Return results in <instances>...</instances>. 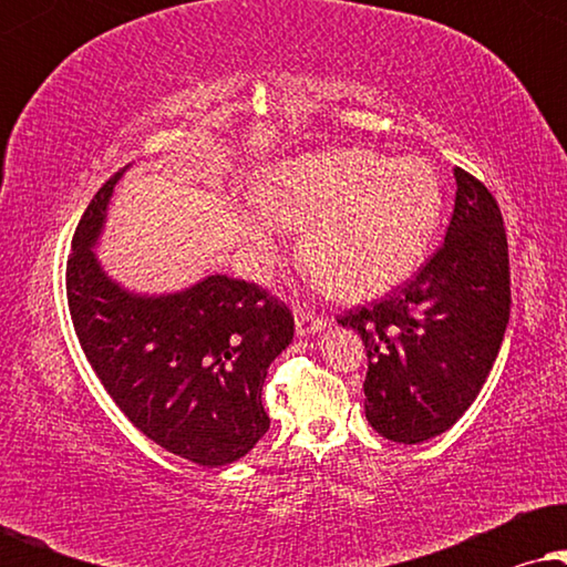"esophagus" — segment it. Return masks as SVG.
Returning <instances> with one entry per match:
<instances>
[{"mask_svg":"<svg viewBox=\"0 0 567 567\" xmlns=\"http://www.w3.org/2000/svg\"><path fill=\"white\" fill-rule=\"evenodd\" d=\"M328 320L315 312H305V309H297V336H312V332H320Z\"/></svg>","mask_w":567,"mask_h":567,"instance_id":"esophagus-1","label":"esophagus"}]
</instances>
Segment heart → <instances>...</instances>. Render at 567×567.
Masks as SVG:
<instances>
[{
  "label": "heart",
  "mask_w": 567,
  "mask_h": 567,
  "mask_svg": "<svg viewBox=\"0 0 567 567\" xmlns=\"http://www.w3.org/2000/svg\"><path fill=\"white\" fill-rule=\"evenodd\" d=\"M260 212L245 216L247 258L268 274L284 229H305L301 258L332 293L369 299L421 266L441 214V185L421 157L338 146L270 167L258 183Z\"/></svg>",
  "instance_id": "obj_1"
}]
</instances>
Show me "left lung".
<instances>
[{
  "instance_id": "obj_1",
  "label": "left lung",
  "mask_w": 567,
  "mask_h": 567,
  "mask_svg": "<svg viewBox=\"0 0 567 567\" xmlns=\"http://www.w3.org/2000/svg\"><path fill=\"white\" fill-rule=\"evenodd\" d=\"M446 239L371 307L340 315L367 346V417L384 439L421 444L452 429L483 390L511 315L508 239L493 193L454 167Z\"/></svg>"
}]
</instances>
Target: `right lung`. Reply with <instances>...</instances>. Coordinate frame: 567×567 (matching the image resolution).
<instances>
[{"mask_svg":"<svg viewBox=\"0 0 567 567\" xmlns=\"http://www.w3.org/2000/svg\"><path fill=\"white\" fill-rule=\"evenodd\" d=\"M121 175L95 193L76 224L66 260L74 332L100 384L144 436L204 467L231 464L270 425L262 382L293 338L291 309L229 276L167 297H134L113 284L92 245Z\"/></svg>","mask_w":567,"mask_h":567,"instance_id":"obj_1","label":"right lung"}]
</instances>
